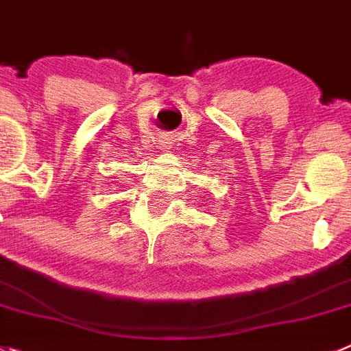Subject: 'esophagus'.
<instances>
[{"instance_id": "34e87169", "label": "esophagus", "mask_w": 351, "mask_h": 351, "mask_svg": "<svg viewBox=\"0 0 351 351\" xmlns=\"http://www.w3.org/2000/svg\"><path fill=\"white\" fill-rule=\"evenodd\" d=\"M163 148H165V149H170V143H169V141H167V143H165V145H163Z\"/></svg>"}]
</instances>
